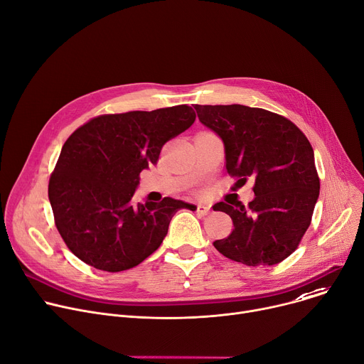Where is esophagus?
<instances>
[{
    "label": "esophagus",
    "mask_w": 364,
    "mask_h": 364,
    "mask_svg": "<svg viewBox=\"0 0 364 364\" xmlns=\"http://www.w3.org/2000/svg\"><path fill=\"white\" fill-rule=\"evenodd\" d=\"M209 210H210V206H208V205H205V203L197 205V213L202 215V216L208 215V213H209Z\"/></svg>",
    "instance_id": "1"
}]
</instances>
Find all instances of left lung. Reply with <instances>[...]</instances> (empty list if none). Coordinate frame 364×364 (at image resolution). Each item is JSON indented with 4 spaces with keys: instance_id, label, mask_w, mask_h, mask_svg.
Returning a JSON list of instances; mask_svg holds the SVG:
<instances>
[{
    "instance_id": "8db88e82",
    "label": "left lung",
    "mask_w": 364,
    "mask_h": 364,
    "mask_svg": "<svg viewBox=\"0 0 364 364\" xmlns=\"http://www.w3.org/2000/svg\"><path fill=\"white\" fill-rule=\"evenodd\" d=\"M202 124L225 148L226 170L241 186L254 180V200L215 205L234 222L229 237L213 242L245 266H274L299 245L319 197L314 149L301 129L283 116L241 105L194 106Z\"/></svg>"
}]
</instances>
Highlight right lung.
Here are the masks:
<instances>
[{
    "label": "right lung",
    "mask_w": 364,
    "mask_h": 364,
    "mask_svg": "<svg viewBox=\"0 0 364 364\" xmlns=\"http://www.w3.org/2000/svg\"><path fill=\"white\" fill-rule=\"evenodd\" d=\"M196 120L190 106L98 116L63 144L49 180L55 223L68 248L88 266L123 272L162 244L177 210L173 197L136 203L139 174L161 148Z\"/></svg>",
    "instance_id": "add662e5"
}]
</instances>
